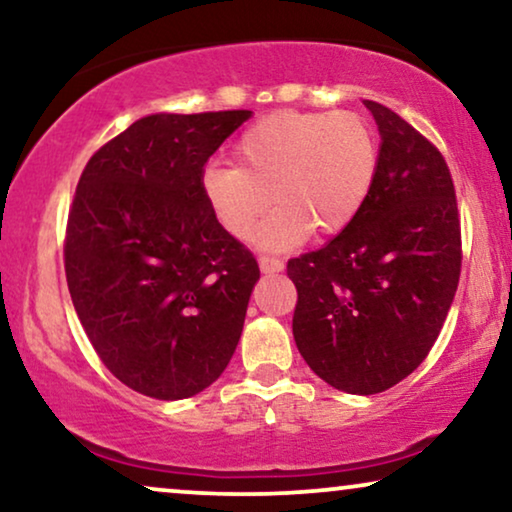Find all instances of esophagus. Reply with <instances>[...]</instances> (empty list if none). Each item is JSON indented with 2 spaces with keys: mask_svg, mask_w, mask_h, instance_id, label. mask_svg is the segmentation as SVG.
<instances>
[{
  "mask_svg": "<svg viewBox=\"0 0 512 512\" xmlns=\"http://www.w3.org/2000/svg\"><path fill=\"white\" fill-rule=\"evenodd\" d=\"M258 265H261V270L265 272V275H275V272L284 270V261L275 256H261L258 258Z\"/></svg>",
  "mask_w": 512,
  "mask_h": 512,
  "instance_id": "34e87169",
  "label": "esophagus"
}]
</instances>
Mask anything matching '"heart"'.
<instances>
[{"instance_id": "heart-1", "label": "heart", "mask_w": 512, "mask_h": 512, "mask_svg": "<svg viewBox=\"0 0 512 512\" xmlns=\"http://www.w3.org/2000/svg\"><path fill=\"white\" fill-rule=\"evenodd\" d=\"M233 163L202 174V193L214 219L235 240L261 230L265 249H291L317 233L338 235L354 223L373 191L380 146L368 121L354 111L261 118L235 142Z\"/></svg>"}]
</instances>
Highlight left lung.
Masks as SVG:
<instances>
[{
	"mask_svg": "<svg viewBox=\"0 0 512 512\" xmlns=\"http://www.w3.org/2000/svg\"><path fill=\"white\" fill-rule=\"evenodd\" d=\"M380 165L361 214L326 247L291 258L293 338L314 373L380 394L431 352L457 293L461 223L452 174L408 121L366 100Z\"/></svg>",
	"mask_w": 512,
	"mask_h": 512,
	"instance_id": "obj_1",
	"label": "left lung"
}]
</instances>
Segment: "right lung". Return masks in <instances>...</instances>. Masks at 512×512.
I'll use <instances>...</instances> for the list:
<instances>
[{"mask_svg": "<svg viewBox=\"0 0 512 512\" xmlns=\"http://www.w3.org/2000/svg\"><path fill=\"white\" fill-rule=\"evenodd\" d=\"M247 109L139 118L93 153L65 235L69 296L104 366L158 401L226 370L261 277L214 219L202 174Z\"/></svg>", "mask_w": 512, "mask_h": 512, "instance_id": "1", "label": "right lung"}]
</instances>
